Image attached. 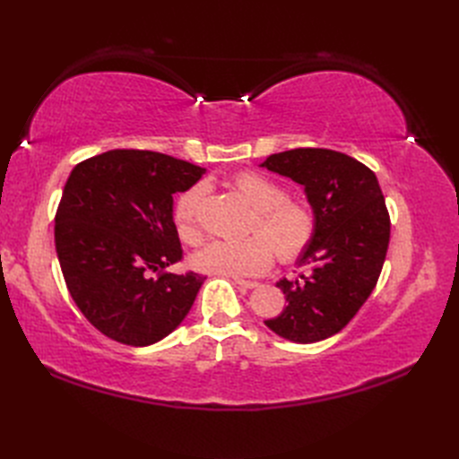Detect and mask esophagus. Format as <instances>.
<instances>
[{"label": "esophagus", "mask_w": 459, "mask_h": 459, "mask_svg": "<svg viewBox=\"0 0 459 459\" xmlns=\"http://www.w3.org/2000/svg\"><path fill=\"white\" fill-rule=\"evenodd\" d=\"M233 281L238 283L239 287H243V289H255L258 283L256 281H248V280H241V277H233Z\"/></svg>", "instance_id": "1"}]
</instances>
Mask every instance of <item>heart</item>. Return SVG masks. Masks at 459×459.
<instances>
[{"mask_svg": "<svg viewBox=\"0 0 459 459\" xmlns=\"http://www.w3.org/2000/svg\"><path fill=\"white\" fill-rule=\"evenodd\" d=\"M233 189L253 208L243 241H214L193 256V266L214 275H260L273 264V255L281 264H293L308 251L316 235L314 208L299 197L285 195V189L273 178L245 170L233 178ZM203 186H193L174 204V224L179 239L187 245L203 241L199 206Z\"/></svg>", "mask_w": 459, "mask_h": 459, "instance_id": "1", "label": "heart"}]
</instances>
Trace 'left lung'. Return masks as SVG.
Returning <instances> with one entry per match:
<instances>
[{"instance_id": "8db88e82", "label": "left lung", "mask_w": 459, "mask_h": 459, "mask_svg": "<svg viewBox=\"0 0 459 459\" xmlns=\"http://www.w3.org/2000/svg\"><path fill=\"white\" fill-rule=\"evenodd\" d=\"M260 166L304 186L316 214L314 241L299 258L304 272L277 283L287 307L264 324L295 342L324 341L346 327L381 275L391 216L379 182L366 164L331 149H290Z\"/></svg>"}]
</instances>
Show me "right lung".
Masks as SVG:
<instances>
[{"label": "right lung", "instance_id": "obj_1", "mask_svg": "<svg viewBox=\"0 0 459 459\" xmlns=\"http://www.w3.org/2000/svg\"><path fill=\"white\" fill-rule=\"evenodd\" d=\"M203 169L155 151L115 149L78 162L55 214L68 293L105 337L147 346L172 333L204 277L166 272L182 262L172 195Z\"/></svg>", "mask_w": 459, "mask_h": 459}]
</instances>
